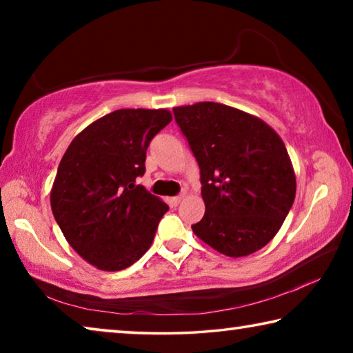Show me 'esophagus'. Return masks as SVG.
Returning a JSON list of instances; mask_svg holds the SVG:
<instances>
[{"mask_svg": "<svg viewBox=\"0 0 353 353\" xmlns=\"http://www.w3.org/2000/svg\"><path fill=\"white\" fill-rule=\"evenodd\" d=\"M181 201H182V196H174V198L170 199V204H171L172 207H177L179 202H181Z\"/></svg>", "mask_w": 353, "mask_h": 353, "instance_id": "34e87169", "label": "esophagus"}]
</instances>
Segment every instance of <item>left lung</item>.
<instances>
[{
	"label": "left lung",
	"instance_id": "obj_1",
	"mask_svg": "<svg viewBox=\"0 0 353 353\" xmlns=\"http://www.w3.org/2000/svg\"><path fill=\"white\" fill-rule=\"evenodd\" d=\"M177 126L201 170L205 213L194 235L227 256L266 246L296 198V176L276 130L219 103L174 107Z\"/></svg>",
	"mask_w": 353,
	"mask_h": 353
}]
</instances>
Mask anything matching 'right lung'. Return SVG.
Masks as SVG:
<instances>
[{
	"label": "right lung",
	"mask_w": 353,
	"mask_h": 353,
	"mask_svg": "<svg viewBox=\"0 0 353 353\" xmlns=\"http://www.w3.org/2000/svg\"><path fill=\"white\" fill-rule=\"evenodd\" d=\"M165 109H119L74 137L59 163L51 210L70 246L103 271H121L151 248L168 205L135 183Z\"/></svg>",
	"instance_id": "obj_1"
}]
</instances>
